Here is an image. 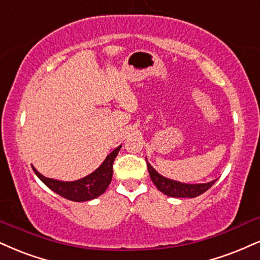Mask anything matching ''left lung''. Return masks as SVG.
Listing matches in <instances>:
<instances>
[{"instance_id": "obj_1", "label": "left lung", "mask_w": 260, "mask_h": 260, "mask_svg": "<svg viewBox=\"0 0 260 260\" xmlns=\"http://www.w3.org/2000/svg\"><path fill=\"white\" fill-rule=\"evenodd\" d=\"M147 168H148L150 179H152L153 183L155 184V187L158 188L161 193L172 198H197L199 195H201L206 190H208V189L214 184V182L217 181V179H214V181L207 182V183L199 184L182 183V182L174 181V179L166 178L164 176L160 175L159 172L149 164L148 160H147Z\"/></svg>"}]
</instances>
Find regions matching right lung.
I'll return each instance as SVG.
<instances>
[{"label": "right lung", "instance_id": "obj_1", "mask_svg": "<svg viewBox=\"0 0 260 260\" xmlns=\"http://www.w3.org/2000/svg\"><path fill=\"white\" fill-rule=\"evenodd\" d=\"M120 148L121 146L117 147L113 152H111L110 154L106 156L104 162L94 172L81 179H77V181L63 182L54 178H48L46 176L40 174L35 168L32 169H34L37 177L48 188L52 189L56 194H59L60 197L65 198L67 200L77 201V203L89 201L104 194L106 189L110 185L112 175H113V161Z\"/></svg>", "mask_w": 260, "mask_h": 260}]
</instances>
